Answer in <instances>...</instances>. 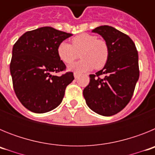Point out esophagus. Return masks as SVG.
Segmentation results:
<instances>
[{"instance_id":"esophagus-1","label":"esophagus","mask_w":155,"mask_h":155,"mask_svg":"<svg viewBox=\"0 0 155 155\" xmlns=\"http://www.w3.org/2000/svg\"><path fill=\"white\" fill-rule=\"evenodd\" d=\"M79 75H80V74L77 73V72H75L74 74V78H78L79 77Z\"/></svg>"}]
</instances>
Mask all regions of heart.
<instances>
[{"instance_id":"heart-1","label":"heart","mask_w":155,"mask_h":155,"mask_svg":"<svg viewBox=\"0 0 155 155\" xmlns=\"http://www.w3.org/2000/svg\"><path fill=\"white\" fill-rule=\"evenodd\" d=\"M81 60L68 67V70L84 72L94 68L100 69L105 66L109 58V46L105 41L98 39L97 36L82 33L74 37L72 45L62 42L57 47V54L65 64H71L78 58L80 53Z\"/></svg>"}]
</instances>
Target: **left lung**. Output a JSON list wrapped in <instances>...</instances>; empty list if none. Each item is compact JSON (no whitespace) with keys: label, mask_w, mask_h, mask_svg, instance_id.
Listing matches in <instances>:
<instances>
[{"label":"left lung","mask_w":155,"mask_h":155,"mask_svg":"<svg viewBox=\"0 0 155 155\" xmlns=\"http://www.w3.org/2000/svg\"><path fill=\"white\" fill-rule=\"evenodd\" d=\"M92 32L103 38L109 54L104 68L89 75L83 95L94 113L110 116L124 109L132 98L140 75L138 53L132 39L113 27L102 25Z\"/></svg>","instance_id":"left-lung-1"}]
</instances>
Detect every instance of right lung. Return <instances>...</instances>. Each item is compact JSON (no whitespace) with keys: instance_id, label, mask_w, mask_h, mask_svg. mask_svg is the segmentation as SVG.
Returning <instances> with one entry per match:
<instances>
[{"instance_id":"right-lung-1","label":"right lung","mask_w":155,"mask_h":155,"mask_svg":"<svg viewBox=\"0 0 155 155\" xmlns=\"http://www.w3.org/2000/svg\"><path fill=\"white\" fill-rule=\"evenodd\" d=\"M71 33L52 27L26 31L15 43L10 72L16 96L27 109L44 113L62 102L67 86L74 79L72 72L52 74L66 69L57 47Z\"/></svg>"}]
</instances>
